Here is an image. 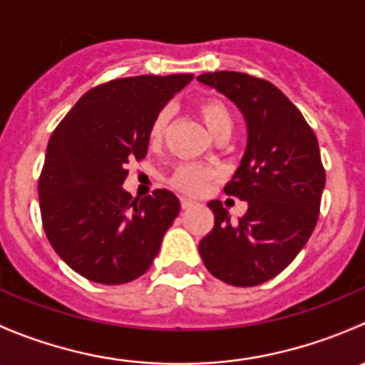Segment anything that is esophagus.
<instances>
[{
  "instance_id": "obj_1",
  "label": "esophagus",
  "mask_w": 365,
  "mask_h": 365,
  "mask_svg": "<svg viewBox=\"0 0 365 365\" xmlns=\"http://www.w3.org/2000/svg\"><path fill=\"white\" fill-rule=\"evenodd\" d=\"M194 206H196V201L189 200V197H182V208H183V210L194 208Z\"/></svg>"
}]
</instances>
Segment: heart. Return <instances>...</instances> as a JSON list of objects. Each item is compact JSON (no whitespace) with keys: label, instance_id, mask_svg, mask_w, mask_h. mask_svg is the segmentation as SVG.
<instances>
[{"label":"heart","instance_id":"heart-1","mask_svg":"<svg viewBox=\"0 0 365 365\" xmlns=\"http://www.w3.org/2000/svg\"><path fill=\"white\" fill-rule=\"evenodd\" d=\"M197 111H200L201 120H203L205 127L208 128L210 134H213V132L220 127H231L230 111H227V108L222 104V102L215 101V98H210V101L201 102ZM168 121H169L168 111H160L157 114L152 127H150V141L159 143L160 139L164 138ZM212 175L213 173L210 171V169L203 168V165L187 164L176 169L175 175H173L171 178V183L176 187V189L183 190V192L200 194L203 192L205 187L208 185Z\"/></svg>","mask_w":365,"mask_h":365}]
</instances>
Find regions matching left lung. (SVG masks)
Masks as SVG:
<instances>
[{"label": "left lung", "instance_id": "obj_1", "mask_svg": "<svg viewBox=\"0 0 365 365\" xmlns=\"http://www.w3.org/2000/svg\"><path fill=\"white\" fill-rule=\"evenodd\" d=\"M196 79L233 102L247 128L244 157L224 187L247 201V212L233 224L220 201H210L215 222L200 242L201 259L227 284L257 286L281 274L314 230L325 189L318 139L268 81L227 70Z\"/></svg>", "mask_w": 365, "mask_h": 365}]
</instances>
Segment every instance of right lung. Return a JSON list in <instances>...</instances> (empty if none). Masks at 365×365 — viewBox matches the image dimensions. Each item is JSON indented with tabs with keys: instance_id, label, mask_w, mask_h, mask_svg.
Here are the masks:
<instances>
[{
	"instance_id": "obj_1",
	"label": "right lung",
	"mask_w": 365,
	"mask_h": 365,
	"mask_svg": "<svg viewBox=\"0 0 365 365\" xmlns=\"http://www.w3.org/2000/svg\"><path fill=\"white\" fill-rule=\"evenodd\" d=\"M192 73L138 76L86 91L47 145L38 180L43 230L58 256L98 284L145 274L180 213L171 190L134 200L123 189L132 159L148 152L150 127Z\"/></svg>"
}]
</instances>
